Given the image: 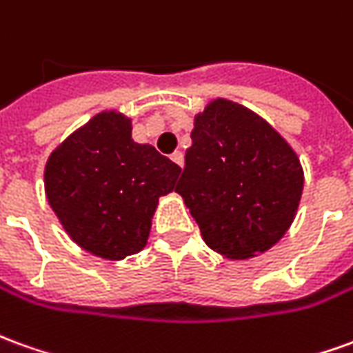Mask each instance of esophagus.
I'll use <instances>...</instances> for the list:
<instances>
[{"instance_id":"esophagus-1","label":"esophagus","mask_w":353,"mask_h":353,"mask_svg":"<svg viewBox=\"0 0 353 353\" xmlns=\"http://www.w3.org/2000/svg\"><path fill=\"white\" fill-rule=\"evenodd\" d=\"M170 159L174 160L177 166H181V168H183V152L176 151V152H174V154H172V157H170Z\"/></svg>"}]
</instances>
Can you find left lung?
<instances>
[{"label":"left lung","mask_w":353,"mask_h":353,"mask_svg":"<svg viewBox=\"0 0 353 353\" xmlns=\"http://www.w3.org/2000/svg\"><path fill=\"white\" fill-rule=\"evenodd\" d=\"M191 139L176 193L204 243L231 260L270 250L302 196L296 152L263 118L228 99L212 101L194 117Z\"/></svg>","instance_id":"1"}]
</instances>
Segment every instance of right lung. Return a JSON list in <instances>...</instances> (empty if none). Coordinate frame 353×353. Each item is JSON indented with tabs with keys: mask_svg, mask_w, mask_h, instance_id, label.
Segmentation results:
<instances>
[{
	"mask_svg": "<svg viewBox=\"0 0 353 353\" xmlns=\"http://www.w3.org/2000/svg\"><path fill=\"white\" fill-rule=\"evenodd\" d=\"M181 168L132 139V120L108 110L51 152L46 194L74 243L105 260L147 245L160 196L176 189Z\"/></svg>",
	"mask_w": 353,
	"mask_h": 353,
	"instance_id": "right-lung-1",
	"label": "right lung"
}]
</instances>
